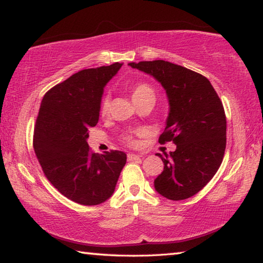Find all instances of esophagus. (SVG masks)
Segmentation results:
<instances>
[{"mask_svg": "<svg viewBox=\"0 0 263 263\" xmlns=\"http://www.w3.org/2000/svg\"><path fill=\"white\" fill-rule=\"evenodd\" d=\"M127 157H128V161H136V160H140V158L142 157L141 155H139V154H132V153H129L128 155H127Z\"/></svg>", "mask_w": 263, "mask_h": 263, "instance_id": "34e87169", "label": "esophagus"}]
</instances>
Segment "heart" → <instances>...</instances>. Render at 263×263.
Instances as JSON below:
<instances>
[{
  "instance_id": "1",
  "label": "heart",
  "mask_w": 263,
  "mask_h": 263,
  "mask_svg": "<svg viewBox=\"0 0 263 263\" xmlns=\"http://www.w3.org/2000/svg\"><path fill=\"white\" fill-rule=\"evenodd\" d=\"M144 97H155L154 91L149 87L148 85H145V84L137 85L132 92L133 101L139 100V99L144 98ZM108 110H109V100L107 98H105L100 105V113H101V115H106L107 113H108ZM124 140H126L127 142H132V137L129 135H126L124 136Z\"/></svg>"
}]
</instances>
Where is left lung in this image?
Returning a JSON list of instances; mask_svg holds the SVG:
<instances>
[{"instance_id":"left-lung-1","label":"left lung","mask_w":263,"mask_h":263,"mask_svg":"<svg viewBox=\"0 0 263 263\" xmlns=\"http://www.w3.org/2000/svg\"><path fill=\"white\" fill-rule=\"evenodd\" d=\"M158 81L166 93L169 113L160 143L172 141L175 152L156 154L164 169L154 180L157 193L183 200L208 184L222 162L226 148V116L208 78L165 60L129 63Z\"/></svg>"}]
</instances>
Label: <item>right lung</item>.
Here are the masks:
<instances>
[{"mask_svg":"<svg viewBox=\"0 0 263 263\" xmlns=\"http://www.w3.org/2000/svg\"><path fill=\"white\" fill-rule=\"evenodd\" d=\"M122 63L87 68L54 86L43 98L33 133L34 154L46 178L76 203L93 206L113 196L127 155L89 150V128L100 115L106 85Z\"/></svg>","mask_w":263,"mask_h":263,"instance_id":"1","label":"right lung"}]
</instances>
